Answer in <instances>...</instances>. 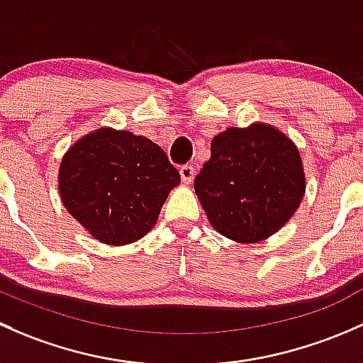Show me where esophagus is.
Wrapping results in <instances>:
<instances>
[{
  "label": "esophagus",
  "instance_id": "obj_1",
  "mask_svg": "<svg viewBox=\"0 0 363 363\" xmlns=\"http://www.w3.org/2000/svg\"><path fill=\"white\" fill-rule=\"evenodd\" d=\"M180 177H182V182L183 183H192L194 177H196V169H194L192 166H182L180 167Z\"/></svg>",
  "mask_w": 363,
  "mask_h": 363
}]
</instances>
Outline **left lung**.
Wrapping results in <instances>:
<instances>
[{"label": "left lung", "mask_w": 363, "mask_h": 363, "mask_svg": "<svg viewBox=\"0 0 363 363\" xmlns=\"http://www.w3.org/2000/svg\"><path fill=\"white\" fill-rule=\"evenodd\" d=\"M194 189L216 233L252 245L292 218L306 194V174L294 141L255 122L213 138Z\"/></svg>", "instance_id": "left-lung-1"}]
</instances>
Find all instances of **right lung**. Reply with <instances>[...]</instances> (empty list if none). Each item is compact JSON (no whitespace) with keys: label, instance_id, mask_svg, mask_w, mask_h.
Returning <instances> with one entry per match:
<instances>
[{"label":"right lung","instance_id":"add662e5","mask_svg":"<svg viewBox=\"0 0 363 363\" xmlns=\"http://www.w3.org/2000/svg\"><path fill=\"white\" fill-rule=\"evenodd\" d=\"M177 185L180 173L159 145L111 127L74 141L59 166L65 208L92 238L110 246L150 233Z\"/></svg>","mask_w":363,"mask_h":363}]
</instances>
